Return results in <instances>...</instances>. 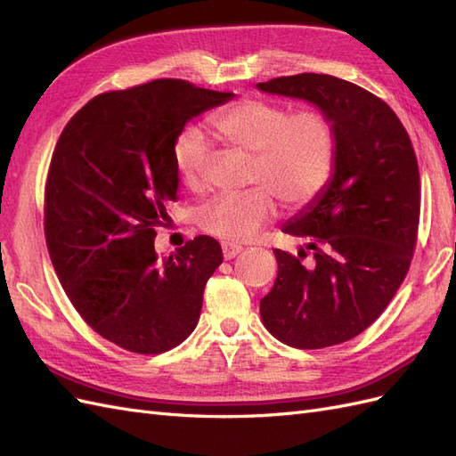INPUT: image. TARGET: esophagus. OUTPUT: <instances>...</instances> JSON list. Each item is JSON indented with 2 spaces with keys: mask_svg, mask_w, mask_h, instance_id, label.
Masks as SVG:
<instances>
[{
  "mask_svg": "<svg viewBox=\"0 0 456 456\" xmlns=\"http://www.w3.org/2000/svg\"><path fill=\"white\" fill-rule=\"evenodd\" d=\"M241 251H243V247H240V245H236V243H228V241L223 243V255H224L226 260L236 258Z\"/></svg>",
  "mask_w": 456,
  "mask_h": 456,
  "instance_id": "obj_1",
  "label": "esophagus"
}]
</instances>
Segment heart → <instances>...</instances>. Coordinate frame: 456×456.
I'll use <instances>...</instances> for the list:
<instances>
[{
	"label": "heart",
	"mask_w": 456,
	"mask_h": 456,
	"mask_svg": "<svg viewBox=\"0 0 456 456\" xmlns=\"http://www.w3.org/2000/svg\"><path fill=\"white\" fill-rule=\"evenodd\" d=\"M220 142L253 154L249 183L243 194H223L207 203L200 224L228 243H245L275 216V200L287 209L310 205L327 186L335 167L337 139L329 118L315 108L289 114L278 102L247 96L216 110L209 119ZM211 148L200 131L178 136L175 169L190 190H201Z\"/></svg>",
	"instance_id": "1"
}]
</instances>
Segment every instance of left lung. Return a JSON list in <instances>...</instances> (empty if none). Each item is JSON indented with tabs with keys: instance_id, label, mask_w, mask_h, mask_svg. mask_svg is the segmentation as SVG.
I'll return each instance as SVG.
<instances>
[{
	"instance_id": "left-lung-1",
	"label": "left lung",
	"mask_w": 456,
	"mask_h": 456,
	"mask_svg": "<svg viewBox=\"0 0 456 456\" xmlns=\"http://www.w3.org/2000/svg\"><path fill=\"white\" fill-rule=\"evenodd\" d=\"M256 87L317 106L337 139L327 186L281 228L305 245L297 256L273 249L262 323L287 346H335L363 333L405 280L420 216L415 150L394 110L346 79L298 74Z\"/></svg>"
}]
</instances>
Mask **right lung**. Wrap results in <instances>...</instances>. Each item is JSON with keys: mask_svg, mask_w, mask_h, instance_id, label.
I'll return each mask as SVG.
<instances>
[{"mask_svg": "<svg viewBox=\"0 0 456 456\" xmlns=\"http://www.w3.org/2000/svg\"><path fill=\"white\" fill-rule=\"evenodd\" d=\"M232 93L154 79L91 99L54 146L45 184V240L64 291L106 340L161 354L196 329L203 289L223 265L198 236L159 258L156 228L176 201L173 150L186 123Z\"/></svg>", "mask_w": 456, "mask_h": 456, "instance_id": "obj_1", "label": "right lung"}]
</instances>
